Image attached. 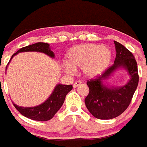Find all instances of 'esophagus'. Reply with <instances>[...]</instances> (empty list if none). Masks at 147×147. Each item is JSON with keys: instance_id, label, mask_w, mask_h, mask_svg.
I'll return each mask as SVG.
<instances>
[{"instance_id": "obj_1", "label": "esophagus", "mask_w": 147, "mask_h": 147, "mask_svg": "<svg viewBox=\"0 0 147 147\" xmlns=\"http://www.w3.org/2000/svg\"><path fill=\"white\" fill-rule=\"evenodd\" d=\"M82 84V82H80V81H77V82H76L74 83V85H73V87L74 88H77L78 87L79 85Z\"/></svg>"}]
</instances>
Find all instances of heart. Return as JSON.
Returning a JSON list of instances; mask_svg holds the SVG:
<instances>
[{"label": "heart", "mask_w": 147, "mask_h": 147, "mask_svg": "<svg viewBox=\"0 0 147 147\" xmlns=\"http://www.w3.org/2000/svg\"><path fill=\"white\" fill-rule=\"evenodd\" d=\"M69 64L64 65V70L72 74L75 69H82L83 76L94 78L107 69L111 60V53L107 47L96 44L80 45L69 51Z\"/></svg>", "instance_id": "b5f03b06"}]
</instances>
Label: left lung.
Returning a JSON list of instances; mask_svg holds the SVG:
<instances>
[{"mask_svg": "<svg viewBox=\"0 0 147 147\" xmlns=\"http://www.w3.org/2000/svg\"><path fill=\"white\" fill-rule=\"evenodd\" d=\"M114 42L116 49L114 64L107 68L101 76L87 82L89 93L85 99L86 107L94 117L101 120L114 118L125 111L139 82L137 63L134 55L120 42ZM120 68H124L130 75L128 82L121 87L105 86L103 84L105 81Z\"/></svg>", "mask_w": 147, "mask_h": 147, "instance_id": "left-lung-1", "label": "left lung"}]
</instances>
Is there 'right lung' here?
Instances as JSON below:
<instances>
[{
	"instance_id": "obj_1",
	"label": "right lung",
	"mask_w": 147,
	"mask_h": 147,
	"mask_svg": "<svg viewBox=\"0 0 147 147\" xmlns=\"http://www.w3.org/2000/svg\"><path fill=\"white\" fill-rule=\"evenodd\" d=\"M23 52H40V53L47 54L51 58L55 57L54 53L51 50L49 45L48 43L36 42L34 44L29 45L27 47H23L21 49H20L17 53H15L11 56L9 62H10V60L12 59V58L14 55H16L19 53H23ZM6 69H7V68H6ZM71 89H72V85H71L58 84L55 87L50 96L41 105L35 106V107H20L15 104H13V105H14L15 108L22 115H24V117H26L27 118L34 120V121H49V120L53 118L54 115L56 114V112L60 109V107H62L63 103H64L66 94Z\"/></svg>"
}]
</instances>
